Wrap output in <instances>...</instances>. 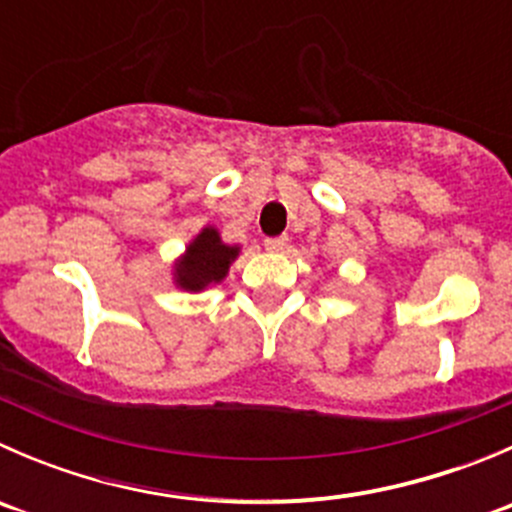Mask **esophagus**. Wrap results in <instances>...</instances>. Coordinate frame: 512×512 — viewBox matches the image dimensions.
I'll return each mask as SVG.
<instances>
[{
    "instance_id": "obj_1",
    "label": "esophagus",
    "mask_w": 512,
    "mask_h": 512,
    "mask_svg": "<svg viewBox=\"0 0 512 512\" xmlns=\"http://www.w3.org/2000/svg\"><path fill=\"white\" fill-rule=\"evenodd\" d=\"M265 247L270 252H285L287 250V237L280 235V237H267L265 240Z\"/></svg>"
}]
</instances>
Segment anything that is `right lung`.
Here are the masks:
<instances>
[{
	"label": "right lung",
	"mask_w": 512,
	"mask_h": 512,
	"mask_svg": "<svg viewBox=\"0 0 512 512\" xmlns=\"http://www.w3.org/2000/svg\"><path fill=\"white\" fill-rule=\"evenodd\" d=\"M240 255V245H227L220 237L218 227L205 225L193 240L188 242L183 255L173 265L175 287L185 292H203V289L220 285L225 280L230 265Z\"/></svg>",
	"instance_id": "add662e5"
}]
</instances>
